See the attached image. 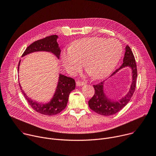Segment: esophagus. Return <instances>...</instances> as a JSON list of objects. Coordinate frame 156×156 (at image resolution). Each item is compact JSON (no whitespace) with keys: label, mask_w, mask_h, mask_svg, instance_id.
<instances>
[{"label":"esophagus","mask_w":156,"mask_h":156,"mask_svg":"<svg viewBox=\"0 0 156 156\" xmlns=\"http://www.w3.org/2000/svg\"><path fill=\"white\" fill-rule=\"evenodd\" d=\"M76 84L77 86H81L84 84V83L83 81H77L76 82Z\"/></svg>","instance_id":"34e87169"}]
</instances>
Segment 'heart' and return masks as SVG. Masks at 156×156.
<instances>
[{
	"mask_svg": "<svg viewBox=\"0 0 156 156\" xmlns=\"http://www.w3.org/2000/svg\"><path fill=\"white\" fill-rule=\"evenodd\" d=\"M123 52L120 42L115 39L91 37L73 42L62 53V63L71 75L79 72L84 63L91 76L100 80L107 76L115 69Z\"/></svg>",
	"mask_w": 156,
	"mask_h": 156,
	"instance_id": "1",
	"label": "heart"
}]
</instances>
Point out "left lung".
Here are the masks:
<instances>
[{
	"label": "left lung",
	"mask_w": 156,
	"mask_h": 156,
	"mask_svg": "<svg viewBox=\"0 0 156 156\" xmlns=\"http://www.w3.org/2000/svg\"><path fill=\"white\" fill-rule=\"evenodd\" d=\"M125 53L123 58V62L119 69H117L111 76L115 75L120 69L129 66L132 70V83L129 91L125 97L121 99L120 101L112 102L105 96L104 92L103 86L105 80L99 83L93 85L94 88V94L92 98L88 101L90 108L96 113L104 115L109 116L114 115L120 111L129 102L132 96L133 95L136 88V83L137 78V67L134 55L133 54L130 48L127 45L125 48Z\"/></svg>",
	"instance_id": "obj_1"
}]
</instances>
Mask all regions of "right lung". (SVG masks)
Here are the masks:
<instances>
[{"mask_svg": "<svg viewBox=\"0 0 156 156\" xmlns=\"http://www.w3.org/2000/svg\"><path fill=\"white\" fill-rule=\"evenodd\" d=\"M57 38L58 36L57 35H52L36 41L26 49L22 56L37 51H47L52 52L59 58L61 51L57 42ZM20 63V60L18 63V71ZM19 85L21 93L24 95L29 105L34 110L41 114L52 116L59 114L66 107L69 101V94L75 88V81L72 78L60 75L54 97L50 102L46 104H39L31 100L22 90L20 84Z\"/></svg>", "mask_w": 156, "mask_h": 156, "instance_id": "obj_1", "label": "right lung"}]
</instances>
